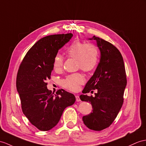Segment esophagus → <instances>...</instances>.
I'll return each mask as SVG.
<instances>
[{"mask_svg":"<svg viewBox=\"0 0 146 146\" xmlns=\"http://www.w3.org/2000/svg\"><path fill=\"white\" fill-rule=\"evenodd\" d=\"M76 101H77V102H80V99L79 96L76 95Z\"/></svg>","mask_w":146,"mask_h":146,"instance_id":"34e87169","label":"esophagus"}]
</instances>
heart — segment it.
<instances>
[{"label": "heart", "instance_id": "1", "mask_svg": "<svg viewBox=\"0 0 146 146\" xmlns=\"http://www.w3.org/2000/svg\"><path fill=\"white\" fill-rule=\"evenodd\" d=\"M66 54L69 58L77 60V66L84 72H90L97 66L98 61V51L92 43H85L79 40L73 41L66 50ZM64 59L60 54H57L53 61V67L56 71L62 68ZM84 78L79 73H75L67 76L62 80V85L70 91L79 90L80 85L84 83Z\"/></svg>", "mask_w": 146, "mask_h": 146}]
</instances>
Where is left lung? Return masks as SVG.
Masks as SVG:
<instances>
[{
	"instance_id": "8db88e82",
	"label": "left lung",
	"mask_w": 146,
	"mask_h": 146,
	"mask_svg": "<svg viewBox=\"0 0 146 146\" xmlns=\"http://www.w3.org/2000/svg\"><path fill=\"white\" fill-rule=\"evenodd\" d=\"M88 40L97 42L100 59L94 75L85 85L84 94L80 96L82 101L89 102L93 108L82 120L88 128L101 131L111 125L121 108L126 75L122 55L115 46L95 36ZM95 89L98 93L94 98L85 94Z\"/></svg>"
}]
</instances>
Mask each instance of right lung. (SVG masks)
Masks as SVG:
<instances>
[{"mask_svg": "<svg viewBox=\"0 0 146 146\" xmlns=\"http://www.w3.org/2000/svg\"><path fill=\"white\" fill-rule=\"evenodd\" d=\"M72 33L49 35L38 40L27 52L17 76L23 114L41 131H49L58 123L64 109L72 105L76 97L63 89L56 94L47 88L53 61L59 49L69 42Z\"/></svg>", "mask_w": 146, "mask_h": 146, "instance_id": "add662e5", "label": "right lung"}]
</instances>
